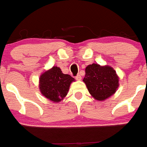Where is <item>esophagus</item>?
<instances>
[{"label":"esophagus","mask_w":147,"mask_h":147,"mask_svg":"<svg viewBox=\"0 0 147 147\" xmlns=\"http://www.w3.org/2000/svg\"><path fill=\"white\" fill-rule=\"evenodd\" d=\"M75 79H76L77 80H81V79H82V77H81L80 75H78L75 77Z\"/></svg>","instance_id":"obj_1"}]
</instances>
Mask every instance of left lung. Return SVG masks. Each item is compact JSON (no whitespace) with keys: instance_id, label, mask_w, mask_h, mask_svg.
Here are the masks:
<instances>
[{"instance_id":"left-lung-1","label":"left lung","mask_w":147,"mask_h":147,"mask_svg":"<svg viewBox=\"0 0 147 147\" xmlns=\"http://www.w3.org/2000/svg\"><path fill=\"white\" fill-rule=\"evenodd\" d=\"M119 80L114 68L97 63L87 65L83 79L90 94L98 101H104L113 95L119 87Z\"/></svg>"}]
</instances>
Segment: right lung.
Here are the masks:
<instances>
[{
    "label": "right lung",
    "instance_id": "1",
    "mask_svg": "<svg viewBox=\"0 0 147 147\" xmlns=\"http://www.w3.org/2000/svg\"><path fill=\"white\" fill-rule=\"evenodd\" d=\"M75 81L70 75L63 74L59 67L53 66L40 76V91L50 101L60 102L66 97L71 83Z\"/></svg>",
    "mask_w": 147,
    "mask_h": 147
}]
</instances>
